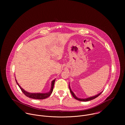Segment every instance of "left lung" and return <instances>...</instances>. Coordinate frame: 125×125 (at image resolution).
<instances>
[{
    "label": "left lung",
    "instance_id": "left-lung-1",
    "mask_svg": "<svg viewBox=\"0 0 125 125\" xmlns=\"http://www.w3.org/2000/svg\"><path fill=\"white\" fill-rule=\"evenodd\" d=\"M69 89H70V91L71 94H72L73 96L76 99L78 100H79V101H90V100H92V99H94L96 98L97 97H98V96L101 94V93L99 94H97V95H95V96H93V97H89V98H87L81 99V98H78L77 97H76V95H75V94L73 93V92L72 91V90H71V88H70V86H69Z\"/></svg>",
    "mask_w": 125,
    "mask_h": 125
}]
</instances>
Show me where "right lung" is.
Instances as JSON below:
<instances>
[{
	"instance_id": "right-lung-1",
	"label": "right lung",
	"mask_w": 125,
	"mask_h": 125,
	"mask_svg": "<svg viewBox=\"0 0 125 125\" xmlns=\"http://www.w3.org/2000/svg\"><path fill=\"white\" fill-rule=\"evenodd\" d=\"M55 80H53L52 82V83H51V90L49 92L47 93H44V94H40V93H28L26 91H25L24 89H23L20 85L18 84V83H17L16 80V82L17 84L18 85V86H19V87L20 88L21 90L22 91V92L24 94L27 96L29 97L30 98H31L33 99H43L45 98H47L48 97H49L51 94L52 93L53 90V87H54V83H55Z\"/></svg>"
}]
</instances>
